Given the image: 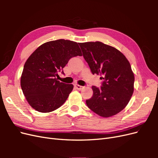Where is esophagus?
Here are the masks:
<instances>
[{"label": "esophagus", "mask_w": 158, "mask_h": 158, "mask_svg": "<svg viewBox=\"0 0 158 158\" xmlns=\"http://www.w3.org/2000/svg\"><path fill=\"white\" fill-rule=\"evenodd\" d=\"M74 86L76 89H78V90H81V89H82L84 88V86H82V85H80L78 84H75Z\"/></svg>", "instance_id": "34e87169"}]
</instances>
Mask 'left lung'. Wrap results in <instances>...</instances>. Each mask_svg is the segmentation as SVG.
<instances>
[{
  "instance_id": "8db88e82",
  "label": "left lung",
  "mask_w": 158,
  "mask_h": 158,
  "mask_svg": "<svg viewBox=\"0 0 158 158\" xmlns=\"http://www.w3.org/2000/svg\"><path fill=\"white\" fill-rule=\"evenodd\" d=\"M84 59L93 74L102 76V86L92 87L88 107L102 117L115 115L125 108L134 92L135 75L121 51L102 42L79 43Z\"/></svg>"
}]
</instances>
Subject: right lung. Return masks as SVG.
<instances>
[{
  "mask_svg": "<svg viewBox=\"0 0 158 158\" xmlns=\"http://www.w3.org/2000/svg\"><path fill=\"white\" fill-rule=\"evenodd\" d=\"M82 56L76 42L58 40L46 42L26 61L20 84L30 106L41 113H49L63 106L73 89V84L55 78L72 57Z\"/></svg>",
  "mask_w": 158,
  "mask_h": 158,
  "instance_id": "add662e5",
  "label": "right lung"
}]
</instances>
